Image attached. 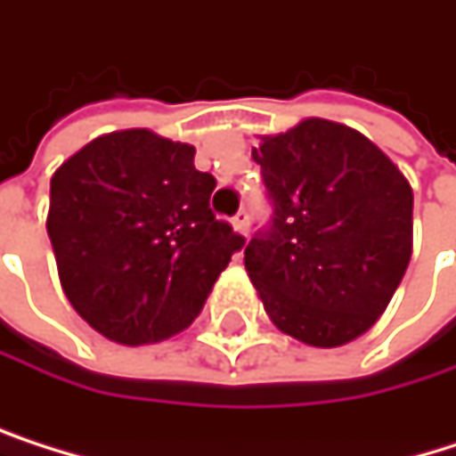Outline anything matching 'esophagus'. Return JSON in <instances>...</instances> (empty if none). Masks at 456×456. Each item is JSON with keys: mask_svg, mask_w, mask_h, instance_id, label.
Returning a JSON list of instances; mask_svg holds the SVG:
<instances>
[{"mask_svg": "<svg viewBox=\"0 0 456 456\" xmlns=\"http://www.w3.org/2000/svg\"><path fill=\"white\" fill-rule=\"evenodd\" d=\"M231 223H233V228H236V233H241V236H247V231H249V215H247L244 209H241V212H236Z\"/></svg>", "mask_w": 456, "mask_h": 456, "instance_id": "1", "label": "esophagus"}]
</instances>
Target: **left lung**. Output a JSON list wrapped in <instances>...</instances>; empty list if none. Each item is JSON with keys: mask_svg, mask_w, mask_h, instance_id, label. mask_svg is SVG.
Returning a JSON list of instances; mask_svg holds the SVG:
<instances>
[{"mask_svg": "<svg viewBox=\"0 0 456 456\" xmlns=\"http://www.w3.org/2000/svg\"><path fill=\"white\" fill-rule=\"evenodd\" d=\"M273 223L244 249L271 322L309 346H344L376 325L414 244V193L360 131L306 118L252 147Z\"/></svg>", "mask_w": 456, "mask_h": 456, "instance_id": "1", "label": "left lung"}]
</instances>
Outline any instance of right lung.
Listing matches in <instances>:
<instances>
[{
    "label": "right lung",
    "mask_w": 456,
    "mask_h": 456,
    "mask_svg": "<svg viewBox=\"0 0 456 456\" xmlns=\"http://www.w3.org/2000/svg\"><path fill=\"white\" fill-rule=\"evenodd\" d=\"M196 147L147 128L102 134L50 180L47 236L75 312L104 338L185 330L244 239L209 209Z\"/></svg>",
    "instance_id": "right-lung-1"
}]
</instances>
